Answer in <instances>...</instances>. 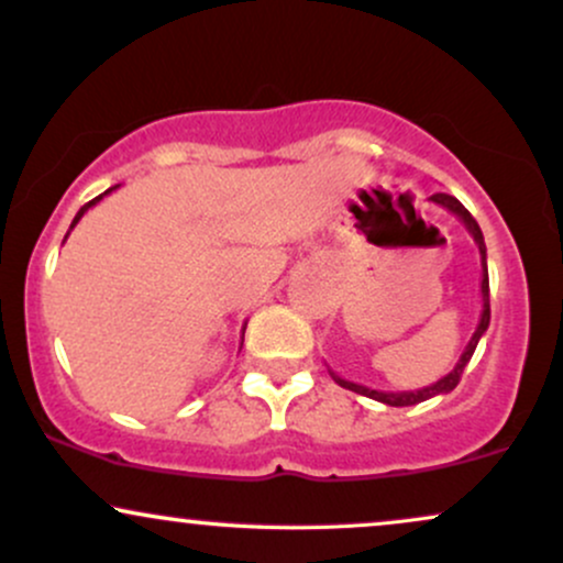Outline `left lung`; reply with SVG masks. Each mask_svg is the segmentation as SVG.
<instances>
[{
  "label": "left lung",
  "mask_w": 563,
  "mask_h": 563,
  "mask_svg": "<svg viewBox=\"0 0 563 563\" xmlns=\"http://www.w3.org/2000/svg\"><path fill=\"white\" fill-rule=\"evenodd\" d=\"M429 200H434L437 206H442V209H448L450 214H455L457 219L463 222V228L471 232V238H474L476 249H479V256H482V314H479V325H476L474 335H471V341L463 349L461 360H457L455 367L448 373V376H442L439 380H434L431 386H423V389H412V391H380V389H371V386H363V384H354V380H346L341 376H335L331 371L333 380L339 386H344L349 391H357L363 394V397H371L376 399V402H384L389 407H410V405H418V402H426V399L437 397V394H450L452 389L457 386V380H461L463 371H466V365L471 363V357H474L476 352V344H479V339L484 333H487L489 328V275H487V245H484V235H482V228L476 224V219L468 214L466 206L461 203L455 196H448V192H434Z\"/></svg>",
  "instance_id": "left-lung-1"
}]
</instances>
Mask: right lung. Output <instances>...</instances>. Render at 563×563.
Instances as JSON below:
<instances>
[{
    "label": "right lung",
    "mask_w": 563,
    "mask_h": 563,
    "mask_svg": "<svg viewBox=\"0 0 563 563\" xmlns=\"http://www.w3.org/2000/svg\"><path fill=\"white\" fill-rule=\"evenodd\" d=\"M115 187H119V185H113V187H111V190H106V192H102V196H97V198H92V200H89V203H84V206H81V209H79V214H76V217H74V222H70V230H74V228H76V224H79V219H81L84 214H87V211H89V209H92V206H95V203H100V200H102V198H106V196H108V192H113V190H115ZM70 230H68V235H70ZM68 235H66V238H68ZM63 243H66V241H63ZM243 333H245V328H243Z\"/></svg>",
    "instance_id": "1"
}]
</instances>
